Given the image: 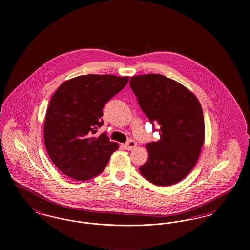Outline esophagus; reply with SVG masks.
I'll use <instances>...</instances> for the list:
<instances>
[{
    "instance_id": "1",
    "label": "esophagus",
    "mask_w": 250,
    "mask_h": 250,
    "mask_svg": "<svg viewBox=\"0 0 250 250\" xmlns=\"http://www.w3.org/2000/svg\"><path fill=\"white\" fill-rule=\"evenodd\" d=\"M136 145L137 144H136V142L134 141V140H129L126 144L123 145V147L125 149H127V150H132L136 146Z\"/></svg>"
}]
</instances>
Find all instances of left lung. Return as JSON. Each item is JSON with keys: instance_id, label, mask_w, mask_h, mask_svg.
Masks as SVG:
<instances>
[{"instance_id": "1", "label": "left lung", "mask_w": 250, "mask_h": 250, "mask_svg": "<svg viewBox=\"0 0 250 250\" xmlns=\"http://www.w3.org/2000/svg\"><path fill=\"white\" fill-rule=\"evenodd\" d=\"M130 87L161 136L146 145L148 160L139 171L152 184H175L192 170L204 145L202 106L187 87L162 75L132 76Z\"/></svg>"}]
</instances>
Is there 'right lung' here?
Returning <instances> with one entry per match:
<instances>
[{
  "label": "right lung",
  "instance_id": "obj_1",
  "mask_svg": "<svg viewBox=\"0 0 250 250\" xmlns=\"http://www.w3.org/2000/svg\"><path fill=\"white\" fill-rule=\"evenodd\" d=\"M128 81V76L87 75L58 87L46 111L43 138L46 151L62 173L84 181L104 170L119 146L105 132H96L104 125V104Z\"/></svg>",
  "mask_w": 250,
  "mask_h": 250
}]
</instances>
